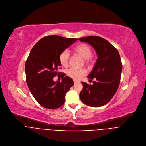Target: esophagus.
Here are the masks:
<instances>
[{
    "mask_svg": "<svg viewBox=\"0 0 146 146\" xmlns=\"http://www.w3.org/2000/svg\"><path fill=\"white\" fill-rule=\"evenodd\" d=\"M73 82H74V83H76L78 82V81L76 80H73Z\"/></svg>",
    "mask_w": 146,
    "mask_h": 146,
    "instance_id": "34e87169",
    "label": "esophagus"
}]
</instances>
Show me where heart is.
<instances>
[{"label": "heart", "mask_w": 146, "mask_h": 146, "mask_svg": "<svg viewBox=\"0 0 146 146\" xmlns=\"http://www.w3.org/2000/svg\"><path fill=\"white\" fill-rule=\"evenodd\" d=\"M74 51L77 52L80 56L84 58L85 63L89 64L91 61L92 49L90 46L86 44H80L76 46ZM69 60V52L68 50H65L60 53L59 56V61L63 66L66 67L68 66ZM86 70L85 68H77L72 67L67 71V75L75 80L81 79L83 76L86 74Z\"/></svg>", "instance_id": "obj_1"}]
</instances>
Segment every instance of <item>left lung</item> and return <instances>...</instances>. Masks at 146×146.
Wrapping results in <instances>:
<instances>
[{
	"mask_svg": "<svg viewBox=\"0 0 146 146\" xmlns=\"http://www.w3.org/2000/svg\"><path fill=\"white\" fill-rule=\"evenodd\" d=\"M94 48L98 58L93 70L88 75L89 81L93 85L82 82L83 89L80 98L83 103L92 106L99 107L110 101L118 88L122 65L117 49L104 38L98 36L80 38Z\"/></svg>",
	"mask_w": 146,
	"mask_h": 146,
	"instance_id": "obj_1",
	"label": "left lung"
}]
</instances>
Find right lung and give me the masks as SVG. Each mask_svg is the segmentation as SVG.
<instances>
[{
	"label": "right lung",
	"mask_w": 146,
	"mask_h": 146,
	"mask_svg": "<svg viewBox=\"0 0 146 146\" xmlns=\"http://www.w3.org/2000/svg\"><path fill=\"white\" fill-rule=\"evenodd\" d=\"M78 40L57 35L42 38L32 48L25 63L26 81L35 100L45 108L54 110L62 106L66 94L73 85L72 78L58 72L60 53ZM57 75L61 82H54Z\"/></svg>",
	"instance_id": "right-lung-1"
}]
</instances>
